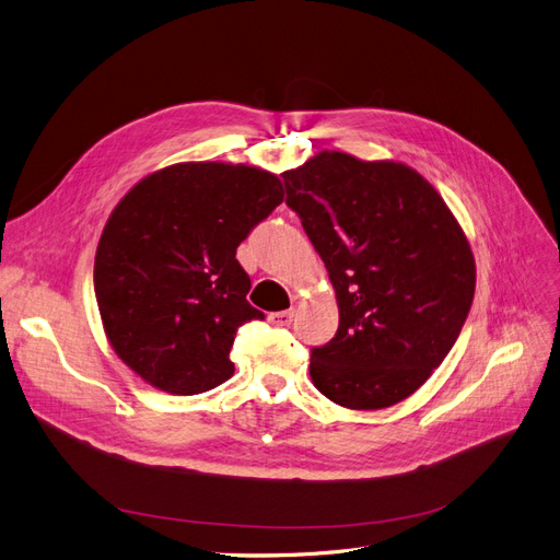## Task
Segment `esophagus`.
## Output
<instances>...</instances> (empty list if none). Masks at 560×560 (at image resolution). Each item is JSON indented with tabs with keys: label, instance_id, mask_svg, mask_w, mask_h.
<instances>
[{
	"label": "esophagus",
	"instance_id": "obj_1",
	"mask_svg": "<svg viewBox=\"0 0 560 560\" xmlns=\"http://www.w3.org/2000/svg\"><path fill=\"white\" fill-rule=\"evenodd\" d=\"M291 320H293V312L291 310H284V312H273V314H269V323H273V325H291Z\"/></svg>",
	"mask_w": 560,
	"mask_h": 560
}]
</instances>
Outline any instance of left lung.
Segmentation results:
<instances>
[{"mask_svg": "<svg viewBox=\"0 0 560 560\" xmlns=\"http://www.w3.org/2000/svg\"><path fill=\"white\" fill-rule=\"evenodd\" d=\"M282 178L339 303L337 335L310 354L314 386L348 409L409 398L452 350L475 299L462 225L402 162L320 151Z\"/></svg>", "mask_w": 560, "mask_h": 560, "instance_id": "left-lung-1", "label": "left lung"}]
</instances>
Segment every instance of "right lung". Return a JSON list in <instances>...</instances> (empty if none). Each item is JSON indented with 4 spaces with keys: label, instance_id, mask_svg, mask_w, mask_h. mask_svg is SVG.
<instances>
[{
    "label": "right lung",
    "instance_id": "right-lung-1",
    "mask_svg": "<svg viewBox=\"0 0 560 560\" xmlns=\"http://www.w3.org/2000/svg\"><path fill=\"white\" fill-rule=\"evenodd\" d=\"M282 199L278 176L225 162L174 164L124 196L98 240L94 293L126 366L176 396L235 373L237 327L265 318L237 246Z\"/></svg>",
    "mask_w": 560,
    "mask_h": 560
}]
</instances>
